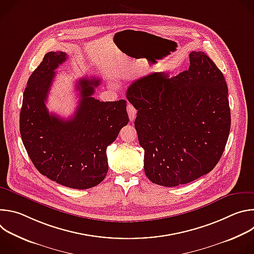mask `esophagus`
Listing matches in <instances>:
<instances>
[{
  "mask_svg": "<svg viewBox=\"0 0 254 254\" xmlns=\"http://www.w3.org/2000/svg\"><path fill=\"white\" fill-rule=\"evenodd\" d=\"M127 115L129 118V121L132 122L135 119V115H136V110L133 107V105L131 104H127Z\"/></svg>",
  "mask_w": 254,
  "mask_h": 254,
  "instance_id": "obj_1",
  "label": "esophagus"
}]
</instances>
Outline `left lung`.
<instances>
[{"mask_svg":"<svg viewBox=\"0 0 254 254\" xmlns=\"http://www.w3.org/2000/svg\"><path fill=\"white\" fill-rule=\"evenodd\" d=\"M186 71L169 78L156 72L127 90L137 111L134 127L153 183L176 187L208 174L219 162L230 131L228 87L220 69L202 51Z\"/></svg>","mask_w":254,"mask_h":254,"instance_id":"1","label":"left lung"}]
</instances>
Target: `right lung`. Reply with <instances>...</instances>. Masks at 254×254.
Wrapping results in <instances>:
<instances>
[{
  "mask_svg": "<svg viewBox=\"0 0 254 254\" xmlns=\"http://www.w3.org/2000/svg\"><path fill=\"white\" fill-rule=\"evenodd\" d=\"M67 58L48 52L28 79L20 113V133L33 165L43 176L72 189H89L108 171L106 148L128 124L127 100L100 101L92 95L100 79L76 83L78 106L68 120L50 114L46 101L55 69Z\"/></svg>",
  "mask_w": 254,
  "mask_h": 254,
  "instance_id": "add662e5",
  "label": "right lung"
}]
</instances>
